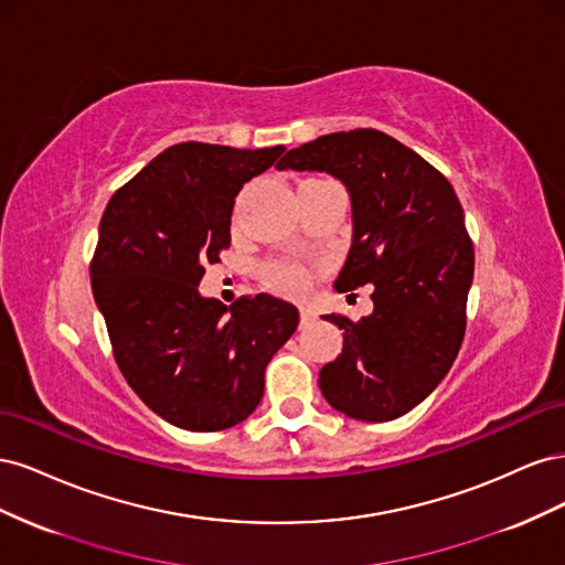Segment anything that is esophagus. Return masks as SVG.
I'll return each instance as SVG.
<instances>
[{"mask_svg": "<svg viewBox=\"0 0 565 565\" xmlns=\"http://www.w3.org/2000/svg\"><path fill=\"white\" fill-rule=\"evenodd\" d=\"M299 318H301V328H309V324H313L318 320V313L313 306H301Z\"/></svg>", "mask_w": 565, "mask_h": 565, "instance_id": "obj_1", "label": "esophagus"}]
</instances>
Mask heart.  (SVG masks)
<instances>
[{"mask_svg":"<svg viewBox=\"0 0 565 565\" xmlns=\"http://www.w3.org/2000/svg\"><path fill=\"white\" fill-rule=\"evenodd\" d=\"M264 280L282 295H299L309 285V270L292 262H273L264 266Z\"/></svg>","mask_w":565,"mask_h":565,"instance_id":"b5f03b06","label":"heart"}]
</instances>
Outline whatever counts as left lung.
<instances>
[{"label":"left lung","instance_id":"left-lung-1","mask_svg":"<svg viewBox=\"0 0 565 565\" xmlns=\"http://www.w3.org/2000/svg\"><path fill=\"white\" fill-rule=\"evenodd\" d=\"M278 169L328 172L349 188L353 243L334 287L374 285V311L344 330L320 370V391L347 417L388 422L446 377L467 330L473 243L455 188L413 148L377 129H351L285 152Z\"/></svg>","mask_w":565,"mask_h":565}]
</instances>
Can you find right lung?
Wrapping results in <instances>:
<instances>
[{"label":"right lung","instance_id":"right-lung-1","mask_svg":"<svg viewBox=\"0 0 565 565\" xmlns=\"http://www.w3.org/2000/svg\"><path fill=\"white\" fill-rule=\"evenodd\" d=\"M282 152L177 143L117 188L100 216L92 289L115 363L179 429L221 431L247 419L268 361L299 324L295 306L270 295L228 309L198 292L204 266L231 247L235 195Z\"/></svg>","mask_w":565,"mask_h":565}]
</instances>
